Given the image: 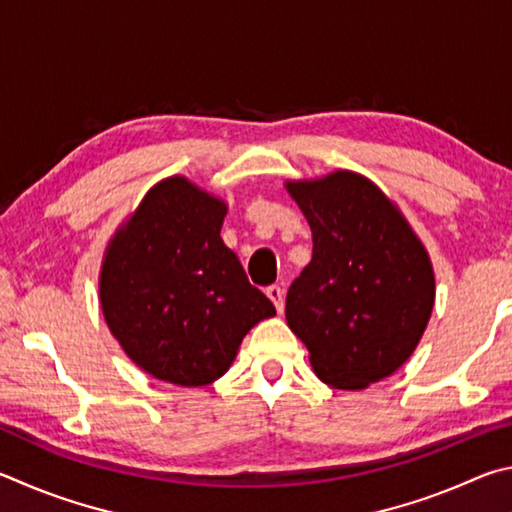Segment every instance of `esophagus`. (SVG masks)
<instances>
[{
    "label": "esophagus",
    "mask_w": 512,
    "mask_h": 512,
    "mask_svg": "<svg viewBox=\"0 0 512 512\" xmlns=\"http://www.w3.org/2000/svg\"><path fill=\"white\" fill-rule=\"evenodd\" d=\"M265 292H267V297L272 299V303L276 306V310L283 312V297H285V292H283L281 285H270V288H267Z\"/></svg>",
    "instance_id": "obj_1"
}]
</instances>
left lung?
I'll return each instance as SVG.
<instances>
[{"mask_svg": "<svg viewBox=\"0 0 512 512\" xmlns=\"http://www.w3.org/2000/svg\"><path fill=\"white\" fill-rule=\"evenodd\" d=\"M285 188L312 229V261L290 285L285 319L321 382L366 389L416 351L434 308L432 263L371 179L337 170Z\"/></svg>", "mask_w": 512, "mask_h": 512, "instance_id": "1", "label": "left lung"}]
</instances>
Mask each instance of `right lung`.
Returning <instances> with one entry per match:
<instances>
[{"label": "right lung", "instance_id": "1", "mask_svg": "<svg viewBox=\"0 0 512 512\" xmlns=\"http://www.w3.org/2000/svg\"><path fill=\"white\" fill-rule=\"evenodd\" d=\"M227 204L168 177L114 233L101 267V308L116 342L152 378L202 387L276 310L220 238Z\"/></svg>", "mask_w": 512, "mask_h": 512}]
</instances>
